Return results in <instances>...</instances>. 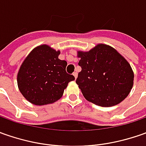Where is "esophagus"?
Returning <instances> with one entry per match:
<instances>
[{"label":"esophagus","instance_id":"1","mask_svg":"<svg viewBox=\"0 0 146 146\" xmlns=\"http://www.w3.org/2000/svg\"><path fill=\"white\" fill-rule=\"evenodd\" d=\"M73 76H75V79H76V78H77V76H78V73H77V72H74V73H73Z\"/></svg>","mask_w":146,"mask_h":146}]
</instances>
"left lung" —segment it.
<instances>
[{
  "label": "left lung",
  "mask_w": 146,
  "mask_h": 146,
  "mask_svg": "<svg viewBox=\"0 0 146 146\" xmlns=\"http://www.w3.org/2000/svg\"><path fill=\"white\" fill-rule=\"evenodd\" d=\"M78 57L81 71L76 84L86 100L109 107L127 98L134 74L130 64L115 48L101 44L88 52H78Z\"/></svg>",
  "instance_id": "1"
}]
</instances>
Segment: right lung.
I'll return each mask as SVG.
<instances>
[{
	"label": "right lung",
	"mask_w": 146,
	"mask_h": 146,
	"mask_svg": "<svg viewBox=\"0 0 146 146\" xmlns=\"http://www.w3.org/2000/svg\"><path fill=\"white\" fill-rule=\"evenodd\" d=\"M59 51L44 44L34 48L26 58L18 73L19 91L31 103L43 106L53 103L62 98L70 81L75 80L67 74V62L60 60Z\"/></svg>",
	"instance_id": "add662e5"
}]
</instances>
